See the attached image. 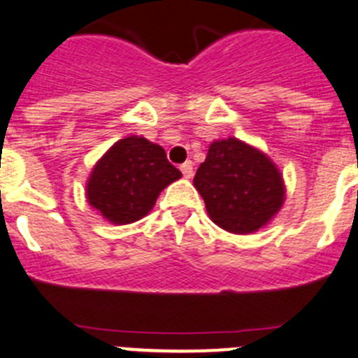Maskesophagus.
<instances>
[{"instance_id":"esophagus-1","label":"esophagus","mask_w":358,"mask_h":358,"mask_svg":"<svg viewBox=\"0 0 358 358\" xmlns=\"http://www.w3.org/2000/svg\"><path fill=\"white\" fill-rule=\"evenodd\" d=\"M181 172L186 179H192V176H194V163L192 161H185L181 164Z\"/></svg>"}]
</instances>
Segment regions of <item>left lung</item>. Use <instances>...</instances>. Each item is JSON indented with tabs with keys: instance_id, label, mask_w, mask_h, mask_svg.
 Listing matches in <instances>:
<instances>
[{
	"instance_id": "1",
	"label": "left lung",
	"mask_w": 358,
	"mask_h": 358,
	"mask_svg": "<svg viewBox=\"0 0 358 358\" xmlns=\"http://www.w3.org/2000/svg\"><path fill=\"white\" fill-rule=\"evenodd\" d=\"M194 185L208 215L231 233H252L280 211L283 179L265 154L236 138L213 141Z\"/></svg>"
}]
</instances>
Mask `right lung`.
<instances>
[{"label":"right lung","instance_id":"right-lung-1","mask_svg":"<svg viewBox=\"0 0 358 358\" xmlns=\"http://www.w3.org/2000/svg\"><path fill=\"white\" fill-rule=\"evenodd\" d=\"M181 177L163 148L140 136L116 141L98 161L87 181V201L113 224L140 220L161 189Z\"/></svg>","mask_w":358,"mask_h":358}]
</instances>
